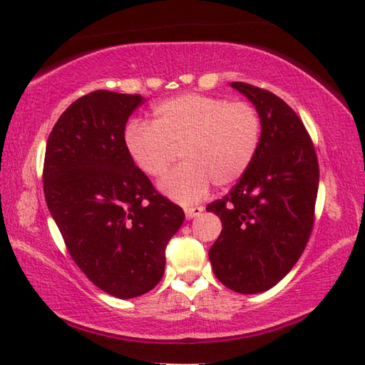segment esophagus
<instances>
[{"mask_svg":"<svg viewBox=\"0 0 365 365\" xmlns=\"http://www.w3.org/2000/svg\"><path fill=\"white\" fill-rule=\"evenodd\" d=\"M201 211H203V206H187L185 208V215L190 220V217H195V216H200Z\"/></svg>","mask_w":365,"mask_h":365,"instance_id":"obj_1","label":"esophagus"}]
</instances>
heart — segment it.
Returning a JSON list of instances; mask_svg holds the SVG:
<instances>
[{
  "label": "heart",
  "instance_id": "b5f03b06",
  "mask_svg": "<svg viewBox=\"0 0 365 365\" xmlns=\"http://www.w3.org/2000/svg\"><path fill=\"white\" fill-rule=\"evenodd\" d=\"M262 138V118L246 101L208 95H178L154 108L152 123L134 121L126 129V149L149 178L167 175L160 188L167 197L193 203L210 185L227 187L251 167Z\"/></svg>",
  "mask_w": 365,
  "mask_h": 365
}]
</instances>
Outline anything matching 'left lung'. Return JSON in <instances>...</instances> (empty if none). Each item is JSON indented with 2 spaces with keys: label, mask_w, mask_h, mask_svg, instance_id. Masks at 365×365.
<instances>
[{
  "label": "left lung",
  "mask_w": 365,
  "mask_h": 365,
  "mask_svg": "<svg viewBox=\"0 0 365 365\" xmlns=\"http://www.w3.org/2000/svg\"><path fill=\"white\" fill-rule=\"evenodd\" d=\"M231 86L254 103L262 118V138L241 180L206 206L222 225L208 255L222 285L259 293L279 284L307 247L319 165L303 121L282 98L244 81Z\"/></svg>",
  "instance_id": "left-lung-1"
}]
</instances>
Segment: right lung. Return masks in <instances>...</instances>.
Wrapping results in <instances>:
<instances>
[{
  "label": "right lung",
  "instance_id": "1",
  "mask_svg": "<svg viewBox=\"0 0 365 365\" xmlns=\"http://www.w3.org/2000/svg\"><path fill=\"white\" fill-rule=\"evenodd\" d=\"M144 98L96 90L78 98L48 134L42 182L73 262L118 298L159 284L165 247L185 220L130 159L124 129Z\"/></svg>",
  "mask_w": 365,
  "mask_h": 365
}]
</instances>
